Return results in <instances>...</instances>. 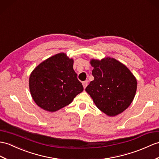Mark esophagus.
<instances>
[{"label":"esophagus","mask_w":159,"mask_h":159,"mask_svg":"<svg viewBox=\"0 0 159 159\" xmlns=\"http://www.w3.org/2000/svg\"><path fill=\"white\" fill-rule=\"evenodd\" d=\"M87 83H88V81L87 80H85V81H83V87L85 89L86 87L87 86Z\"/></svg>","instance_id":"obj_1"}]
</instances>
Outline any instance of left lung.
Masks as SVG:
<instances>
[{"instance_id":"left-lung-1","label":"left lung","mask_w":159,"mask_h":159,"mask_svg":"<svg viewBox=\"0 0 159 159\" xmlns=\"http://www.w3.org/2000/svg\"><path fill=\"white\" fill-rule=\"evenodd\" d=\"M91 81L85 91L98 108L109 116L123 112L131 104L137 90V80L123 64L111 57L92 59Z\"/></svg>"}]
</instances>
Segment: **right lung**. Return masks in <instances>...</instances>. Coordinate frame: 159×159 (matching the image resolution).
Masks as SVG:
<instances>
[{"instance_id":"1","label":"right lung","mask_w":159,"mask_h":159,"mask_svg":"<svg viewBox=\"0 0 159 159\" xmlns=\"http://www.w3.org/2000/svg\"><path fill=\"white\" fill-rule=\"evenodd\" d=\"M74 61L60 53L36 66L29 78V88L35 103L46 111L55 112L72 102L83 91L73 69Z\"/></svg>"}]
</instances>
